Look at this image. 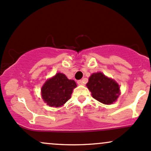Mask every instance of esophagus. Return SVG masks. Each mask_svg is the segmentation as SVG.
<instances>
[{"mask_svg": "<svg viewBox=\"0 0 151 151\" xmlns=\"http://www.w3.org/2000/svg\"><path fill=\"white\" fill-rule=\"evenodd\" d=\"M77 83L78 84V85H83V81L81 80H79V81H78Z\"/></svg>", "mask_w": 151, "mask_h": 151, "instance_id": "esophagus-1", "label": "esophagus"}]
</instances>
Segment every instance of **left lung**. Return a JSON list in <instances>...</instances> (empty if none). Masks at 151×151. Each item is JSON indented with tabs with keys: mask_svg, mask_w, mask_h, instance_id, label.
Returning <instances> with one entry per match:
<instances>
[{
	"mask_svg": "<svg viewBox=\"0 0 151 151\" xmlns=\"http://www.w3.org/2000/svg\"><path fill=\"white\" fill-rule=\"evenodd\" d=\"M86 86L91 92L92 96L104 104H112L119 95V85L101 73L92 74Z\"/></svg>",
	"mask_w": 151,
	"mask_h": 151,
	"instance_id": "obj_1",
	"label": "left lung"
}]
</instances>
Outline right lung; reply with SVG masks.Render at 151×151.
Instances as JSON below:
<instances>
[{"label":"right lung","mask_w":151,"mask_h":151,"mask_svg":"<svg viewBox=\"0 0 151 151\" xmlns=\"http://www.w3.org/2000/svg\"><path fill=\"white\" fill-rule=\"evenodd\" d=\"M76 87L73 80H69L65 75L59 73L45 82L42 88V96L47 104L58 107L68 101Z\"/></svg>","instance_id":"obj_1"}]
</instances>
